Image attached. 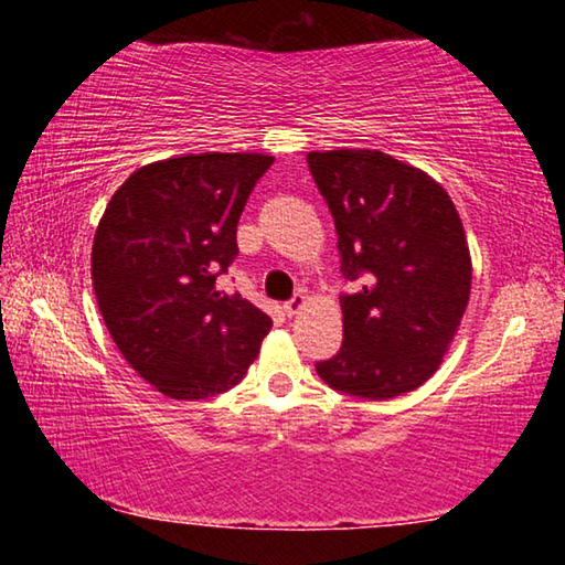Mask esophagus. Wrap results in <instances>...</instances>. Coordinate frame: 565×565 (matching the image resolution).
Listing matches in <instances>:
<instances>
[{"label": "esophagus", "mask_w": 565, "mask_h": 565, "mask_svg": "<svg viewBox=\"0 0 565 565\" xmlns=\"http://www.w3.org/2000/svg\"><path fill=\"white\" fill-rule=\"evenodd\" d=\"M303 306H306V296L296 294L291 301L284 303V313H286V317H296V313L303 311Z\"/></svg>", "instance_id": "esophagus-1"}]
</instances>
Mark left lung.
Segmentation results:
<instances>
[{
  "mask_svg": "<svg viewBox=\"0 0 565 565\" xmlns=\"http://www.w3.org/2000/svg\"><path fill=\"white\" fill-rule=\"evenodd\" d=\"M331 209L341 269L366 284L341 296L343 341L319 376L386 401L418 388L451 349L471 296V252L451 196L426 171L379 149L309 151Z\"/></svg>",
  "mask_w": 565,
  "mask_h": 565,
  "instance_id": "obj_1",
  "label": "left lung"
}]
</instances>
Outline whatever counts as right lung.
I'll return each mask as SVG.
<instances>
[{"label": "right lung", "mask_w": 565, "mask_h": 565, "mask_svg": "<svg viewBox=\"0 0 565 565\" xmlns=\"http://www.w3.org/2000/svg\"><path fill=\"white\" fill-rule=\"evenodd\" d=\"M266 154H181L114 191L92 246L102 319L129 366L177 401L224 394L259 356L271 319L216 289Z\"/></svg>", "instance_id": "obj_1"}]
</instances>
